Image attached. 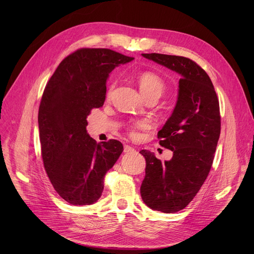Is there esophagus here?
I'll list each match as a JSON object with an SVG mask.
<instances>
[{
	"label": "esophagus",
	"mask_w": 254,
	"mask_h": 254,
	"mask_svg": "<svg viewBox=\"0 0 254 254\" xmlns=\"http://www.w3.org/2000/svg\"><path fill=\"white\" fill-rule=\"evenodd\" d=\"M124 151L127 153H128V152H131V151H135V148L134 147H131V146H129V145H125V148H124Z\"/></svg>",
	"instance_id": "34e87169"
}]
</instances>
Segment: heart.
Masks as SVG:
<instances>
[{"instance_id":"heart-1","label":"heart","mask_w":254,"mask_h":254,"mask_svg":"<svg viewBox=\"0 0 254 254\" xmlns=\"http://www.w3.org/2000/svg\"><path fill=\"white\" fill-rule=\"evenodd\" d=\"M137 79H138L139 88L144 98L149 97V96H157L159 98L165 90L164 80L155 73L142 72L138 75ZM113 87H114V83H111L108 88V91H107V97L110 96ZM132 135H134V132H132Z\"/></svg>"}]
</instances>
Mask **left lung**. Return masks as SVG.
<instances>
[{
	"mask_svg": "<svg viewBox=\"0 0 254 254\" xmlns=\"http://www.w3.org/2000/svg\"><path fill=\"white\" fill-rule=\"evenodd\" d=\"M142 57L181 76L175 108L157 132L173 157L162 163L154 153L140 151L146 161L143 202L152 210L175 213L192 201L212 167L220 135L219 102L210 77L193 61L161 53Z\"/></svg>",
	"mask_w": 254,
	"mask_h": 254,
	"instance_id": "obj_1",
	"label": "left lung"
}]
</instances>
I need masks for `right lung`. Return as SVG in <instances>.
<instances>
[{
  "label": "right lung",
  "mask_w": 254,
  "mask_h": 254,
  "mask_svg": "<svg viewBox=\"0 0 254 254\" xmlns=\"http://www.w3.org/2000/svg\"><path fill=\"white\" fill-rule=\"evenodd\" d=\"M132 60L111 49H78L62 61L45 86L38 114L44 168L57 192L71 205L98 201L106 173L124 151L117 140H93L86 118L104 105L109 74Z\"/></svg>",
  "instance_id": "add662e5"
}]
</instances>
